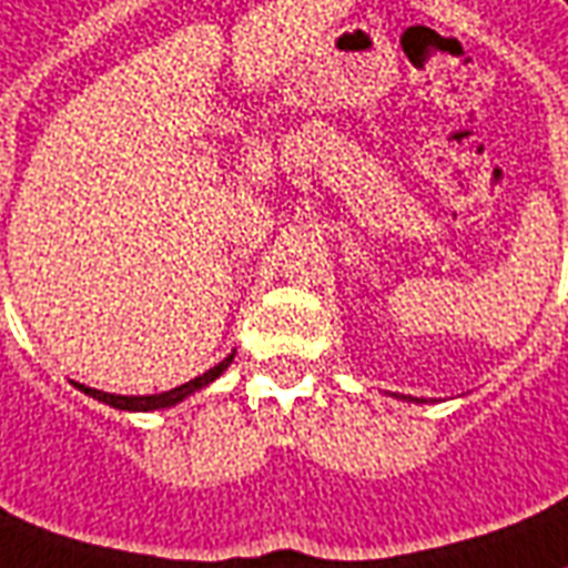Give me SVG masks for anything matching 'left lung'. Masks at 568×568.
<instances>
[{
	"instance_id": "obj_1",
	"label": "left lung",
	"mask_w": 568,
	"mask_h": 568,
	"mask_svg": "<svg viewBox=\"0 0 568 568\" xmlns=\"http://www.w3.org/2000/svg\"><path fill=\"white\" fill-rule=\"evenodd\" d=\"M403 399H406V396H403ZM415 403H418V399H415Z\"/></svg>"
}]
</instances>
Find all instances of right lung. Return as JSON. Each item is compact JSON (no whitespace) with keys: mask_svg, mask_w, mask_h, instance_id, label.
<instances>
[{"mask_svg":"<svg viewBox=\"0 0 568 568\" xmlns=\"http://www.w3.org/2000/svg\"><path fill=\"white\" fill-rule=\"evenodd\" d=\"M233 363V353H230L227 359H221L215 368H209V372H202L200 378L187 381V384H181V387H174V390H165V394H153V396H119V394H104V390H94V387H85V384H77L82 394L94 396V399H101L106 406L122 408V412H153V408H172L178 406L181 399H187L190 394H196L202 387H209L212 381L224 372V368Z\"/></svg>","mask_w":568,"mask_h":568,"instance_id":"1","label":"right lung"}]
</instances>
